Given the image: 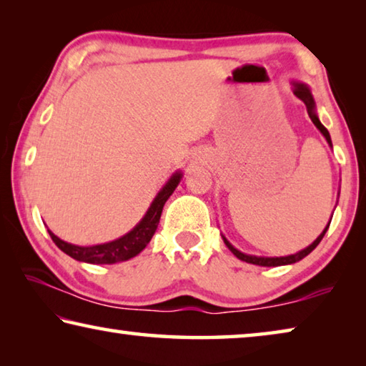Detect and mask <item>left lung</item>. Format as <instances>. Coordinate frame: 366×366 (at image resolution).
I'll use <instances>...</instances> for the list:
<instances>
[{"label":"left lung","mask_w":366,"mask_h":366,"mask_svg":"<svg viewBox=\"0 0 366 366\" xmlns=\"http://www.w3.org/2000/svg\"><path fill=\"white\" fill-rule=\"evenodd\" d=\"M294 94L300 98V100L305 103V107H307V111H308V116H310V119L313 121V124L315 126H317L318 129H320V132L325 135L326 137V140H327V144L331 145V137H330V132H327V129L323 126V124L320 122V119H318V116H317V113H315V102H313V97H312V94H310V89L307 85H303V84H294ZM327 227H330V224L326 226V229L323 232L320 234V237L315 240V242L312 244V245H308L307 249H303L302 252H299V253H295V255H289V257H276V258H264V257H253V255H245V253H242V252H239L237 249H234V247L227 242V240L224 239V244L227 245V249L231 250L235 257H237L239 259H242V262H247V263H252V264H258V266H281V264H290V263H295V262H299V259H302L303 257H307L310 252L312 250H315L317 249V245L321 242V239L325 237V234H326V231H327Z\"/></svg>","instance_id":"left-lung-1"}]
</instances>
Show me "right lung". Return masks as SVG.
Returning <instances> with one entry per match:
<instances>
[{
    "mask_svg": "<svg viewBox=\"0 0 366 366\" xmlns=\"http://www.w3.org/2000/svg\"><path fill=\"white\" fill-rule=\"evenodd\" d=\"M179 181H181V174L176 172V174L169 179L168 184L159 190V194L153 200L152 207L148 208L144 219H142L131 232L126 234L121 239L113 240V242L94 245V247H79V245L67 244L64 240L58 239L51 231L48 232L51 235L53 242L58 245V249L63 250L66 255L72 257L74 259H79V262L94 263V264H113V263L126 262V259L135 257L137 253L144 250L147 244L152 240L153 234L158 227L164 203L177 187Z\"/></svg>",
    "mask_w": 366,
    "mask_h": 366,
    "instance_id": "obj_1",
    "label": "right lung"
}]
</instances>
